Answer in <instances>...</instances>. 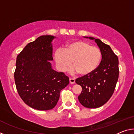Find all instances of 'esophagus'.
<instances>
[{"label": "esophagus", "mask_w": 134, "mask_h": 134, "mask_svg": "<svg viewBox=\"0 0 134 134\" xmlns=\"http://www.w3.org/2000/svg\"><path fill=\"white\" fill-rule=\"evenodd\" d=\"M69 81H70V84H74L75 83V79H72V78H70L69 79Z\"/></svg>", "instance_id": "esophagus-1"}]
</instances>
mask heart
<instances>
[{"instance_id":"1","label":"heart","mask_w":134,"mask_h":134,"mask_svg":"<svg viewBox=\"0 0 134 134\" xmlns=\"http://www.w3.org/2000/svg\"><path fill=\"white\" fill-rule=\"evenodd\" d=\"M54 59L60 71H66L72 64V72L85 76L97 69L101 62L102 53L97 47L82 41H75L65 45L63 50L57 51Z\"/></svg>"}]
</instances>
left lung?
Returning a JSON list of instances; mask_svg holds the SVG:
<instances>
[{
  "instance_id": "8db88e82",
  "label": "left lung",
  "mask_w": 134,
  "mask_h": 134,
  "mask_svg": "<svg viewBox=\"0 0 134 134\" xmlns=\"http://www.w3.org/2000/svg\"><path fill=\"white\" fill-rule=\"evenodd\" d=\"M94 40L102 53L99 67L89 75L77 79L82 91L78 96L80 103L87 108H97L109 100L114 92L119 77V61L109 45L99 39L84 37Z\"/></svg>"
}]
</instances>
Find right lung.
<instances>
[{
	"label": "right lung",
	"instance_id": "add662e5",
	"mask_svg": "<svg viewBox=\"0 0 134 134\" xmlns=\"http://www.w3.org/2000/svg\"><path fill=\"white\" fill-rule=\"evenodd\" d=\"M56 37L42 35L28 43L17 56L14 74L17 91L27 105L39 110L53 109L69 78L52 67L53 42Z\"/></svg>",
	"mask_w": 134,
	"mask_h": 134
}]
</instances>
